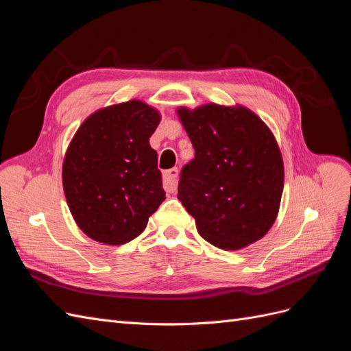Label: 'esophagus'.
<instances>
[{"label":"esophagus","instance_id":"1","mask_svg":"<svg viewBox=\"0 0 351 351\" xmlns=\"http://www.w3.org/2000/svg\"><path fill=\"white\" fill-rule=\"evenodd\" d=\"M177 178H178V169L171 168L164 174V189L168 193H174L177 190Z\"/></svg>","mask_w":351,"mask_h":351}]
</instances>
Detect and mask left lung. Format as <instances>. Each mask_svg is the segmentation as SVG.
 I'll list each match as a JSON object with an SVG mask.
<instances>
[{
  "label": "left lung",
  "mask_w": 351,
  "mask_h": 351,
  "mask_svg": "<svg viewBox=\"0 0 351 351\" xmlns=\"http://www.w3.org/2000/svg\"><path fill=\"white\" fill-rule=\"evenodd\" d=\"M177 114L195 147L177 197L199 234L226 250L261 240L277 219L284 189L282 156L269 127L243 105L180 107Z\"/></svg>",
  "instance_id": "8db88e82"
}]
</instances>
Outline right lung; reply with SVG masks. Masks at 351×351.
<instances>
[{
	"label": "right lung",
	"instance_id": "add662e5",
	"mask_svg": "<svg viewBox=\"0 0 351 351\" xmlns=\"http://www.w3.org/2000/svg\"><path fill=\"white\" fill-rule=\"evenodd\" d=\"M161 114L142 101L110 105L82 123L62 162L71 215L88 237L119 246L136 239L165 192L149 145Z\"/></svg>",
	"mask_w": 351,
	"mask_h": 351
}]
</instances>
